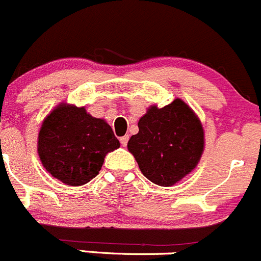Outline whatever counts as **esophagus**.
<instances>
[{
  "label": "esophagus",
  "instance_id": "34e87169",
  "mask_svg": "<svg viewBox=\"0 0 261 261\" xmlns=\"http://www.w3.org/2000/svg\"><path fill=\"white\" fill-rule=\"evenodd\" d=\"M127 141H128V136L127 135H125V136H122V138H120V143H121V145H122V146L127 145Z\"/></svg>",
  "mask_w": 261,
  "mask_h": 261
}]
</instances>
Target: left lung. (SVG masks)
<instances>
[{"mask_svg":"<svg viewBox=\"0 0 261 261\" xmlns=\"http://www.w3.org/2000/svg\"><path fill=\"white\" fill-rule=\"evenodd\" d=\"M138 126L127 148L151 182L172 186L196 167L204 149L203 126L181 99L163 108L150 107Z\"/></svg>","mask_w":261,"mask_h":261,"instance_id":"1","label":"left lung"}]
</instances>
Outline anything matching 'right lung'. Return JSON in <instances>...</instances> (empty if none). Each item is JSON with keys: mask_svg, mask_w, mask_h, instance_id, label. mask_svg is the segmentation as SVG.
I'll use <instances>...</instances> for the list:
<instances>
[{"mask_svg": "<svg viewBox=\"0 0 261 261\" xmlns=\"http://www.w3.org/2000/svg\"><path fill=\"white\" fill-rule=\"evenodd\" d=\"M120 146L111 126L84 107L61 105L43 121L38 153L44 168L69 186H82L99 173L106 154Z\"/></svg>", "mask_w": 261, "mask_h": 261, "instance_id": "1", "label": "right lung"}]
</instances>
